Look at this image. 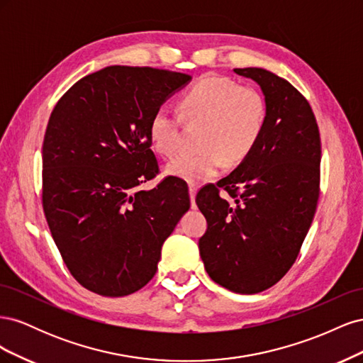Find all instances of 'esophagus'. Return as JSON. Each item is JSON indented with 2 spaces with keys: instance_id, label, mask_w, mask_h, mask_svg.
<instances>
[{
  "instance_id": "34e87169",
  "label": "esophagus",
  "mask_w": 363,
  "mask_h": 363,
  "mask_svg": "<svg viewBox=\"0 0 363 363\" xmlns=\"http://www.w3.org/2000/svg\"><path fill=\"white\" fill-rule=\"evenodd\" d=\"M196 191H199V188H196L195 184H189V196H191V200L194 201L195 200V195H196Z\"/></svg>"
}]
</instances>
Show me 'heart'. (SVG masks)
Returning <instances> with one entry per match:
<instances>
[{
  "label": "heart",
  "instance_id": "obj_1",
  "mask_svg": "<svg viewBox=\"0 0 363 363\" xmlns=\"http://www.w3.org/2000/svg\"><path fill=\"white\" fill-rule=\"evenodd\" d=\"M186 121L204 124L195 155H183L164 167V174L199 184L219 174L224 160L238 163L255 150L268 119L265 96L255 87L239 86L225 77H208L192 86L179 103ZM179 119L160 107L150 119L151 147L159 156L171 157L179 147Z\"/></svg>",
  "mask_w": 363,
  "mask_h": 363
}]
</instances>
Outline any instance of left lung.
I'll return each mask as SVG.
<instances>
[{
  "label": "left lung",
  "instance_id": "left-lung-1",
  "mask_svg": "<svg viewBox=\"0 0 363 363\" xmlns=\"http://www.w3.org/2000/svg\"><path fill=\"white\" fill-rule=\"evenodd\" d=\"M260 86L268 119L257 145L238 168L196 195L207 219L199 240L206 272L236 294L276 284L295 262L320 196L321 142L306 98L263 68H236ZM224 189L234 199L218 196Z\"/></svg>",
  "mask_w": 363,
  "mask_h": 363
}]
</instances>
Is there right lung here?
Segmentation results:
<instances>
[{"label": "right lung", "instance_id": "add662e5", "mask_svg": "<svg viewBox=\"0 0 363 363\" xmlns=\"http://www.w3.org/2000/svg\"><path fill=\"white\" fill-rule=\"evenodd\" d=\"M188 74L107 67L83 77L50 116L42 204L63 262L98 295H130L155 277L162 245L191 200L180 179L139 186L159 171L150 119Z\"/></svg>", "mask_w": 363, "mask_h": 363}]
</instances>
